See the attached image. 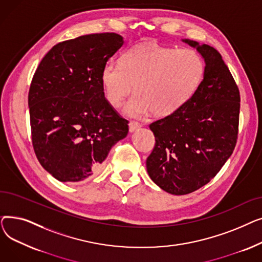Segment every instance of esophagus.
<instances>
[{
  "instance_id": "esophagus-1",
  "label": "esophagus",
  "mask_w": 262,
  "mask_h": 262,
  "mask_svg": "<svg viewBox=\"0 0 262 262\" xmlns=\"http://www.w3.org/2000/svg\"><path fill=\"white\" fill-rule=\"evenodd\" d=\"M128 127H129V132H130V133H134L135 130L139 129V128L141 127V125H140V124H139L138 122L132 121V122H129V124H128Z\"/></svg>"
}]
</instances>
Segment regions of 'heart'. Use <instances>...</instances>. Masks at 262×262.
<instances>
[{
	"label": "heart",
	"instance_id": "1",
	"mask_svg": "<svg viewBox=\"0 0 262 262\" xmlns=\"http://www.w3.org/2000/svg\"><path fill=\"white\" fill-rule=\"evenodd\" d=\"M204 73L205 62L194 50L137 45L122 55L120 62L107 61L101 78L106 99L115 107L134 84L136 93L124 106L128 116L143 117L152 112L164 117L192 98Z\"/></svg>",
	"mask_w": 262,
	"mask_h": 262
}]
</instances>
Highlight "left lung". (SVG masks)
Returning a JSON list of instances; mask_svg holds the SVG:
<instances>
[{
  "mask_svg": "<svg viewBox=\"0 0 262 262\" xmlns=\"http://www.w3.org/2000/svg\"><path fill=\"white\" fill-rule=\"evenodd\" d=\"M205 61L196 92L180 109L153 122V152L148 176L174 195L191 193L208 184L232 154L238 137L240 94L221 54L208 45L183 39Z\"/></svg>",
  "mask_w": 262,
  "mask_h": 262,
  "instance_id": "obj_1",
  "label": "left lung"
}]
</instances>
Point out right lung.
<instances>
[{"mask_svg":"<svg viewBox=\"0 0 262 262\" xmlns=\"http://www.w3.org/2000/svg\"><path fill=\"white\" fill-rule=\"evenodd\" d=\"M116 33L90 34L54 46L34 74L29 107L32 141L41 166L62 183L90 180L128 133L105 99L102 69L121 49Z\"/></svg>","mask_w":262,"mask_h":262,"instance_id":"add662e5","label":"right lung"}]
</instances>
